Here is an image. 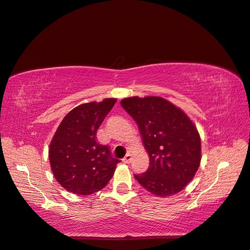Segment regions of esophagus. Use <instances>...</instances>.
<instances>
[{
	"label": "esophagus",
	"mask_w": 250,
	"mask_h": 250,
	"mask_svg": "<svg viewBox=\"0 0 250 250\" xmlns=\"http://www.w3.org/2000/svg\"><path fill=\"white\" fill-rule=\"evenodd\" d=\"M130 160H131V155H130L129 153H127V154L125 155V157L123 158V162H124L125 164H129Z\"/></svg>",
	"instance_id": "obj_1"
}]
</instances>
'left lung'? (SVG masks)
Wrapping results in <instances>:
<instances>
[{
  "label": "left lung",
  "mask_w": 250,
  "mask_h": 250,
  "mask_svg": "<svg viewBox=\"0 0 250 250\" xmlns=\"http://www.w3.org/2000/svg\"><path fill=\"white\" fill-rule=\"evenodd\" d=\"M121 104L139 126L149 157L147 170L135 179L158 197L184 189L201 162L200 136L190 119L163 97L135 96Z\"/></svg>",
  "instance_id": "8db88e82"
}]
</instances>
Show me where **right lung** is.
I'll return each mask as SVG.
<instances>
[{
    "instance_id": "1",
    "label": "right lung",
    "mask_w": 250,
    "mask_h": 250,
    "mask_svg": "<svg viewBox=\"0 0 250 250\" xmlns=\"http://www.w3.org/2000/svg\"><path fill=\"white\" fill-rule=\"evenodd\" d=\"M115 98L82 104L65 115L49 146V160L60 185L79 196H88L108 184L121 160L96 139L98 127Z\"/></svg>"
}]
</instances>
